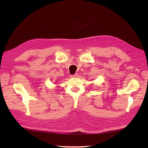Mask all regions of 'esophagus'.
I'll return each mask as SVG.
<instances>
[{"instance_id":"34e87169","label":"esophagus","mask_w":148,"mask_h":148,"mask_svg":"<svg viewBox=\"0 0 148 148\" xmlns=\"http://www.w3.org/2000/svg\"><path fill=\"white\" fill-rule=\"evenodd\" d=\"M77 76H78V74H75L74 75H71V77H73V78H74V77H77Z\"/></svg>"}]
</instances>
